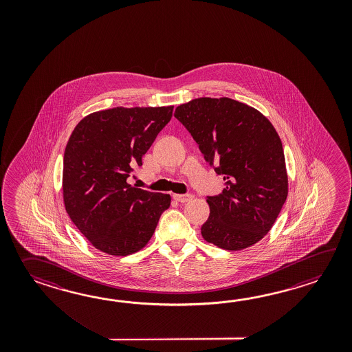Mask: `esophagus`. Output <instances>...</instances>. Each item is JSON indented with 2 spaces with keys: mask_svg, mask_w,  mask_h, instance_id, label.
<instances>
[{
  "mask_svg": "<svg viewBox=\"0 0 352 352\" xmlns=\"http://www.w3.org/2000/svg\"><path fill=\"white\" fill-rule=\"evenodd\" d=\"M173 199H175L176 201L187 202L191 201V200L194 199V196L191 194H176L173 195Z\"/></svg>",
  "mask_w": 352,
  "mask_h": 352,
  "instance_id": "esophagus-1",
  "label": "esophagus"
}]
</instances>
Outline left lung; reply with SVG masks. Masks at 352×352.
I'll return each mask as SVG.
<instances>
[{
  "instance_id": "left-lung-1",
  "label": "left lung",
  "mask_w": 352,
  "mask_h": 352,
  "mask_svg": "<svg viewBox=\"0 0 352 352\" xmlns=\"http://www.w3.org/2000/svg\"><path fill=\"white\" fill-rule=\"evenodd\" d=\"M175 117L191 133L205 161L223 175L225 188L208 196V243L241 250L263 239L288 195L285 152L276 128L253 107L230 98H197Z\"/></svg>"
}]
</instances>
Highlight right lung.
<instances>
[{"label":"right lung","instance_id":"add662e5","mask_svg":"<svg viewBox=\"0 0 352 352\" xmlns=\"http://www.w3.org/2000/svg\"><path fill=\"white\" fill-rule=\"evenodd\" d=\"M173 105L94 112L82 118L64 152L63 197L91 245L129 255L150 241L171 196L127 184L135 166L173 117Z\"/></svg>","mask_w":352,"mask_h":352}]
</instances>
